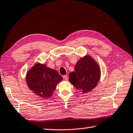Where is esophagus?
Masks as SVG:
<instances>
[{"mask_svg":"<svg viewBox=\"0 0 133 133\" xmlns=\"http://www.w3.org/2000/svg\"><path fill=\"white\" fill-rule=\"evenodd\" d=\"M63 79L65 80H68V75H64L63 76Z\"/></svg>","mask_w":133,"mask_h":133,"instance_id":"34e87169","label":"esophagus"}]
</instances>
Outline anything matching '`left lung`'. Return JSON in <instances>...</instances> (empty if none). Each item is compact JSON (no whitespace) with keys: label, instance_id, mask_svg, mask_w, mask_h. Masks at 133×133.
Listing matches in <instances>:
<instances>
[{"label":"left lung","instance_id":"8db88e82","mask_svg":"<svg viewBox=\"0 0 133 133\" xmlns=\"http://www.w3.org/2000/svg\"><path fill=\"white\" fill-rule=\"evenodd\" d=\"M100 75L97 64L91 57L86 56L76 63L74 72L70 73L69 80L76 89L85 94L97 86Z\"/></svg>","mask_w":133,"mask_h":133}]
</instances>
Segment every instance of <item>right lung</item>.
I'll return each mask as SVG.
<instances>
[{
  "label": "right lung",
  "mask_w": 133,
  "mask_h": 133,
  "mask_svg": "<svg viewBox=\"0 0 133 133\" xmlns=\"http://www.w3.org/2000/svg\"><path fill=\"white\" fill-rule=\"evenodd\" d=\"M63 77L55 70L44 64H36L27 72L26 82L29 89L37 95L50 97Z\"/></svg>",
  "instance_id": "obj_1"
}]
</instances>
